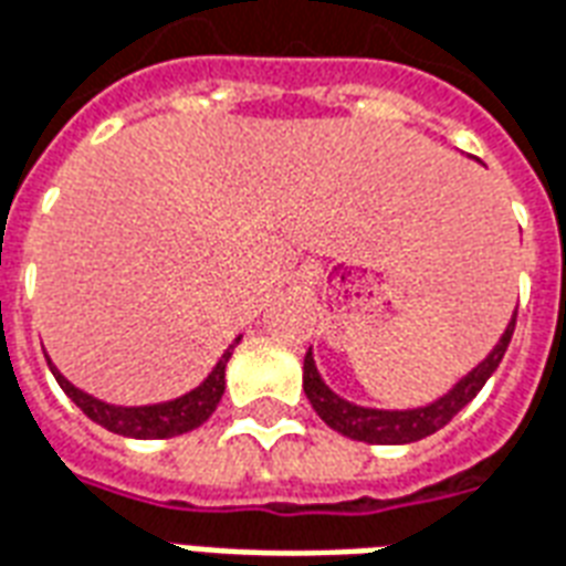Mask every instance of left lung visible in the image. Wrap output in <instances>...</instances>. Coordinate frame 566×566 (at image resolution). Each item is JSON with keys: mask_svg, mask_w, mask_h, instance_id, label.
I'll return each mask as SVG.
<instances>
[{"mask_svg": "<svg viewBox=\"0 0 566 566\" xmlns=\"http://www.w3.org/2000/svg\"><path fill=\"white\" fill-rule=\"evenodd\" d=\"M513 329H516V312L506 324L504 336L497 338V345L489 350V357L474 366L468 375H464L459 384H455L447 396L434 399L432 405H422V408H408V411H378V408H363V405H354V401L342 399L333 389L326 387L321 371L315 366V357L312 350L305 354L303 363V389L312 408L317 411V417L336 429L338 434L345 438H354V441L366 443H413L429 438L438 429H443L447 422L453 420L455 413L462 411L468 401L474 399L476 392L485 387V380L492 378V371L497 368V363L504 359L506 345L513 338Z\"/></svg>", "mask_w": 566, "mask_h": 566, "instance_id": "8db88e82", "label": "left lung"}]
</instances>
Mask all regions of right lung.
Listing matches in <instances>:
<instances>
[{"label":"right lung","instance_id":"right-lung-1","mask_svg":"<svg viewBox=\"0 0 566 566\" xmlns=\"http://www.w3.org/2000/svg\"><path fill=\"white\" fill-rule=\"evenodd\" d=\"M240 342V338H237ZM233 342V345H237ZM233 345L224 350V357L216 363V368L209 371L207 380L195 387L186 396L170 401H158V405H140V408H123V405H107V401L95 399L90 392H83L71 384L60 368L53 366L48 359L53 378L60 380V387L65 389L77 408H81L92 422L104 426L107 432L125 434V438H174V434H186L191 429H198L212 417V411L219 408L221 396H224V368H228L230 350Z\"/></svg>","mask_w":566,"mask_h":566}]
</instances>
